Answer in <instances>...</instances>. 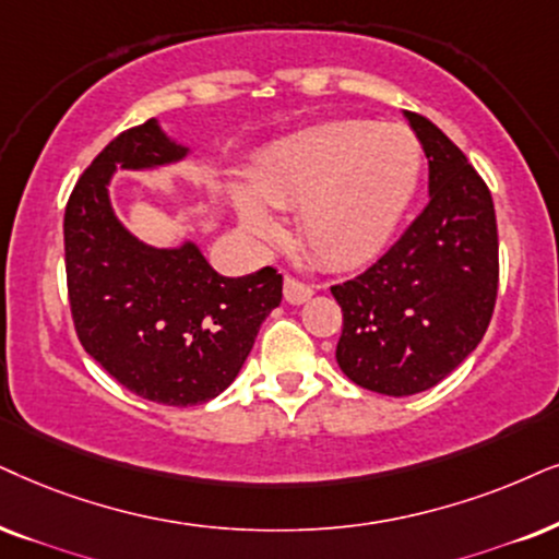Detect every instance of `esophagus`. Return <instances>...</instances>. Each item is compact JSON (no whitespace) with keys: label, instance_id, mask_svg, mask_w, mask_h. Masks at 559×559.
<instances>
[{"label":"esophagus","instance_id":"obj_1","mask_svg":"<svg viewBox=\"0 0 559 559\" xmlns=\"http://www.w3.org/2000/svg\"><path fill=\"white\" fill-rule=\"evenodd\" d=\"M312 294H314V288L309 284H304V281H299V278H294V275H286L284 278V299L288 304H304Z\"/></svg>","mask_w":559,"mask_h":559}]
</instances>
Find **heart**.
I'll return each mask as SVG.
<instances>
[{
  "label": "heart",
  "instance_id": "1",
  "mask_svg": "<svg viewBox=\"0 0 559 559\" xmlns=\"http://www.w3.org/2000/svg\"><path fill=\"white\" fill-rule=\"evenodd\" d=\"M420 175L423 146L407 126L343 118L278 141L260 159L252 188L267 206L296 211V231L317 263L348 271L379 255ZM235 203L252 237L278 235L255 195L237 193Z\"/></svg>",
  "mask_w": 559,
  "mask_h": 559
}]
</instances>
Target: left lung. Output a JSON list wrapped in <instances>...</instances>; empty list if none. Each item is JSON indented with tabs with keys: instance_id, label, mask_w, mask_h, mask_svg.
<instances>
[{
	"instance_id": "1",
	"label": "left lung",
	"mask_w": 559,
	"mask_h": 559,
	"mask_svg": "<svg viewBox=\"0 0 559 559\" xmlns=\"http://www.w3.org/2000/svg\"><path fill=\"white\" fill-rule=\"evenodd\" d=\"M428 157V206L356 278L332 286L337 366L364 390L407 397L447 379L483 341L498 299L490 188L420 112H405Z\"/></svg>"
}]
</instances>
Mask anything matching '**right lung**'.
Returning <instances> with one entry per match:
<instances>
[{"mask_svg":"<svg viewBox=\"0 0 559 559\" xmlns=\"http://www.w3.org/2000/svg\"><path fill=\"white\" fill-rule=\"evenodd\" d=\"M186 157L159 126L118 133L76 180L63 211L69 307L82 348L118 384L169 407L203 405L235 381L260 324L281 304L275 267L227 278L195 245L154 250L108 201L112 169Z\"/></svg>","mask_w":559,"mask_h":559,"instance_id":"obj_1","label":"right lung"}]
</instances>
